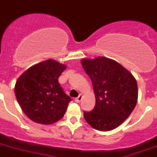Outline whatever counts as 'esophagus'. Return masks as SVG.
<instances>
[{
	"label": "esophagus",
	"mask_w": 157,
	"mask_h": 157,
	"mask_svg": "<svg viewBox=\"0 0 157 157\" xmlns=\"http://www.w3.org/2000/svg\"><path fill=\"white\" fill-rule=\"evenodd\" d=\"M82 94H79V96H78V98H75V101L77 102V103H79L80 101H82Z\"/></svg>",
	"instance_id": "1"
}]
</instances>
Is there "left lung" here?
Returning a JSON list of instances; mask_svg holds the SVG:
<instances>
[{
	"instance_id": "obj_1",
	"label": "left lung",
	"mask_w": 157,
	"mask_h": 157,
	"mask_svg": "<svg viewBox=\"0 0 157 157\" xmlns=\"http://www.w3.org/2000/svg\"><path fill=\"white\" fill-rule=\"evenodd\" d=\"M83 69L90 78L96 104L84 112L87 123L96 130L118 127L133 112L138 101V85L133 75L120 63L105 56L82 59Z\"/></svg>"
}]
</instances>
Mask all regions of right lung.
Returning a JSON list of instances; mask_svg holds the SVG:
<instances>
[{
  "label": "right lung",
  "mask_w": 157,
  "mask_h": 157,
  "mask_svg": "<svg viewBox=\"0 0 157 157\" xmlns=\"http://www.w3.org/2000/svg\"><path fill=\"white\" fill-rule=\"evenodd\" d=\"M66 67L50 59L30 67L17 79L16 99L32 121L48 125L64 116L71 99L63 90L58 78Z\"/></svg>",
  "instance_id": "obj_1"
}]
</instances>
